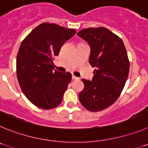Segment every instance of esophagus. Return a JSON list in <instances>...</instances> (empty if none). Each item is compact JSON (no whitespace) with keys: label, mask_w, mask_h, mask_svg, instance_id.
<instances>
[{"label":"esophagus","mask_w":148,"mask_h":148,"mask_svg":"<svg viewBox=\"0 0 148 148\" xmlns=\"http://www.w3.org/2000/svg\"><path fill=\"white\" fill-rule=\"evenodd\" d=\"M72 78H73V80H78V79H79V78H78V77L75 76V75H72Z\"/></svg>","instance_id":"esophagus-1"}]
</instances>
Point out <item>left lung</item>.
<instances>
[{"mask_svg": "<svg viewBox=\"0 0 148 148\" xmlns=\"http://www.w3.org/2000/svg\"><path fill=\"white\" fill-rule=\"evenodd\" d=\"M77 35L90 45L89 62L95 68L91 82L82 79L79 100L88 110H102L117 100L127 79L130 62L125 44L104 27L84 29Z\"/></svg>", "mask_w": 148, "mask_h": 148, "instance_id": "1", "label": "left lung"}]
</instances>
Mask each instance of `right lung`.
<instances>
[{"label":"right lung","mask_w":148,"mask_h":148,"mask_svg":"<svg viewBox=\"0 0 148 148\" xmlns=\"http://www.w3.org/2000/svg\"><path fill=\"white\" fill-rule=\"evenodd\" d=\"M73 29L43 23L22 41L16 59L17 77L22 92L38 108L53 109L62 101L71 73L54 70L53 57L75 35Z\"/></svg>","instance_id":"add662e5"}]
</instances>
